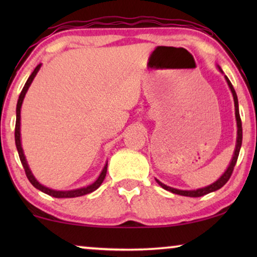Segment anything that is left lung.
Wrapping results in <instances>:
<instances>
[{
    "label": "left lung",
    "instance_id": "left-lung-1",
    "mask_svg": "<svg viewBox=\"0 0 257 257\" xmlns=\"http://www.w3.org/2000/svg\"><path fill=\"white\" fill-rule=\"evenodd\" d=\"M217 68L221 72L223 73L222 70L219 65H217ZM224 78H226L227 83H228V86H229V89L231 91V93H233V98H234V105H235V117H236V125H237V137H236V145H235V151H234V154H233V158H231V161L229 164V166L226 170V172L221 175V177L217 179L215 182H213L212 185L207 186V187H203V188H199V189H194V191H182V189H177V188H173V187H170V186H166L163 182L158 180L156 179V181L159 184L161 187L164 189H166V191H170L172 193H174V194H179V195H182V196H191V198H199V196H202V195H206L208 194V193H212V192H215L217 189H220L222 186L226 185V182L229 180L231 173H233L234 171V167H235V164H236L237 161V158H238V153H240V149H241V145H242V122H241V118H240V112H238V101H237V96H236V92H235L233 85H231L230 80L228 79L227 76H224Z\"/></svg>",
    "mask_w": 257,
    "mask_h": 257
}]
</instances>
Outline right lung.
Masks as SVG:
<instances>
[{
	"label": "right lung",
	"instance_id": "add662e5",
	"mask_svg": "<svg viewBox=\"0 0 257 257\" xmlns=\"http://www.w3.org/2000/svg\"><path fill=\"white\" fill-rule=\"evenodd\" d=\"M41 65L42 64H38L36 68H35L33 73H31L29 78H28L27 83L24 84L23 89H22V91H21L19 100H17V106H16V125H15V144H16L17 152H19V156H20V160H21V163H22V165H23V168H24V171H26L27 178L29 179V181L31 182V185H33L35 188L40 189V191L45 193V194L51 195V196H54V198H58V199H61V198H77V196H82V195L89 194V193H92L93 191H96V189L101 185V182L104 181L105 177H106L107 163L104 166L103 171H101V173L99 174V177H98V179L93 182V184L86 186V187L72 189V191H55V189L45 187V186L41 185L40 182L36 180V178L34 177V174L31 173L29 166H28L27 159H26V157H24V153H23L22 145H21V106H22L24 96H26V93H27L28 89H29L30 84L33 83L35 76L37 75L38 70L41 69Z\"/></svg>",
	"mask_w": 257,
	"mask_h": 257
}]
</instances>
